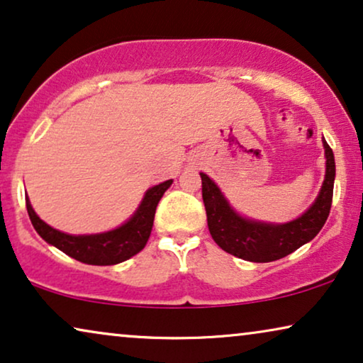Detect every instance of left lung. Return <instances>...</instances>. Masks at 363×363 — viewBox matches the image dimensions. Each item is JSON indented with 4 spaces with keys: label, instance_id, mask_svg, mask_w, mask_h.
<instances>
[{
    "label": "left lung",
    "instance_id": "obj_1",
    "mask_svg": "<svg viewBox=\"0 0 363 363\" xmlns=\"http://www.w3.org/2000/svg\"><path fill=\"white\" fill-rule=\"evenodd\" d=\"M325 148V180L319 196L304 215L294 221L272 225L247 220L238 215L216 183L205 173L201 177V195L205 203L208 230L218 246L230 255L251 262H271L281 259L302 245L314 240L325 225L334 195L335 160L329 143Z\"/></svg>",
    "mask_w": 363,
    "mask_h": 363
}]
</instances>
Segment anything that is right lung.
<instances>
[{
	"label": "right lung",
	"instance_id": "right-lung-1",
	"mask_svg": "<svg viewBox=\"0 0 363 363\" xmlns=\"http://www.w3.org/2000/svg\"><path fill=\"white\" fill-rule=\"evenodd\" d=\"M172 182L173 180H167L160 185L152 186L143 196L140 206L137 208V211L125 225L118 226L117 230L101 233V235L74 236L54 230L34 213L29 198L26 196L28 215L34 230L44 241L56 246L57 250L66 252L74 259L94 266L118 264V262L135 256L145 247L152 233L157 205L163 193L170 188Z\"/></svg>",
	"mask_w": 363,
	"mask_h": 363
}]
</instances>
